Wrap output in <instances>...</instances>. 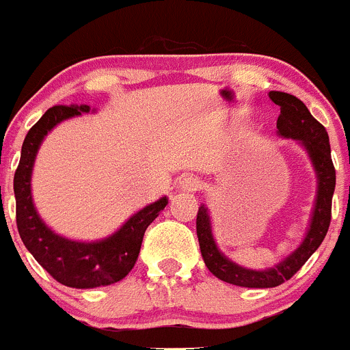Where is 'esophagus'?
<instances>
[{"instance_id":"obj_1","label":"esophagus","mask_w":350,"mask_h":350,"mask_svg":"<svg viewBox=\"0 0 350 350\" xmlns=\"http://www.w3.org/2000/svg\"><path fill=\"white\" fill-rule=\"evenodd\" d=\"M179 188L186 189V191H198L201 188V181L196 176H186L181 183H179Z\"/></svg>"}]
</instances>
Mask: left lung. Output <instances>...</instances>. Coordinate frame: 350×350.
Masks as SVG:
<instances>
[{
    "label": "left lung",
    "instance_id": "obj_1",
    "mask_svg": "<svg viewBox=\"0 0 350 350\" xmlns=\"http://www.w3.org/2000/svg\"><path fill=\"white\" fill-rule=\"evenodd\" d=\"M269 98L273 103L281 108L278 116V132L280 135L299 140L308 150L315 165L317 178H319V195H317L315 210H313L312 224L308 234L301 245L281 260L278 266L264 271H252L241 267L239 264L228 260L213 241L210 227V217L206 208L200 206L196 215V235L200 242L201 256L211 274L218 280L243 288H274L291 280L303 264L310 259L313 252L320 247L325 239L332 220V196L335 189V167L332 162L330 142L325 126L317 122L305 107L301 100L281 91H269Z\"/></svg>",
    "mask_w": 350,
    "mask_h": 350
}]
</instances>
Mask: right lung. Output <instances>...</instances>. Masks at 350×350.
Masks as SVG:
<instances>
[{
  "mask_svg": "<svg viewBox=\"0 0 350 350\" xmlns=\"http://www.w3.org/2000/svg\"><path fill=\"white\" fill-rule=\"evenodd\" d=\"M90 111L83 107L49 108L40 120L28 130L22 146V157L15 171L13 189L16 200V227L31 256L61 284L69 288H98L123 280L135 266L147 227L164 210L167 198H161L133 215L118 232L100 242H74L55 235L38 217L31 201L30 178L40 142L59 122Z\"/></svg>",
  "mask_w": 350,
  "mask_h": 350,
  "instance_id": "1",
  "label": "right lung"
}]
</instances>
